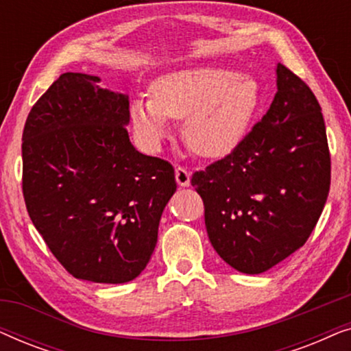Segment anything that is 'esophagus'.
Returning <instances> with one entry per match:
<instances>
[{
  "label": "esophagus",
  "instance_id": "esophagus-1",
  "mask_svg": "<svg viewBox=\"0 0 351 351\" xmlns=\"http://www.w3.org/2000/svg\"><path fill=\"white\" fill-rule=\"evenodd\" d=\"M190 172L185 169V167H176V180L179 186H189L190 185Z\"/></svg>",
  "mask_w": 351,
  "mask_h": 351
}]
</instances>
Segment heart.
I'll list each match as a JSON object with an SVG mask.
<instances>
[{
  "label": "heart",
  "instance_id": "b5f03b06",
  "mask_svg": "<svg viewBox=\"0 0 351 351\" xmlns=\"http://www.w3.org/2000/svg\"><path fill=\"white\" fill-rule=\"evenodd\" d=\"M152 99L136 97L129 121L137 141L155 152L169 136V119L180 121L190 150L223 158L246 138L263 104L256 76L219 65H199L165 73L152 83Z\"/></svg>",
  "mask_w": 351,
  "mask_h": 351
}]
</instances>
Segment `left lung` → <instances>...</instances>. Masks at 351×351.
Segmentation results:
<instances>
[{"label": "left lung", "instance_id": "left-lung-1", "mask_svg": "<svg viewBox=\"0 0 351 351\" xmlns=\"http://www.w3.org/2000/svg\"><path fill=\"white\" fill-rule=\"evenodd\" d=\"M191 185L204 201L215 252L234 270L258 275L304 246L323 213L330 156L311 89L276 64V94L241 145Z\"/></svg>", "mask_w": 351, "mask_h": 351}]
</instances>
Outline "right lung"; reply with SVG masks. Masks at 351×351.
Returning a JSON list of instances; mask_svg holds the SVG:
<instances>
[{
  "label": "right lung",
  "instance_id": "add662e5",
  "mask_svg": "<svg viewBox=\"0 0 351 351\" xmlns=\"http://www.w3.org/2000/svg\"><path fill=\"white\" fill-rule=\"evenodd\" d=\"M99 76L64 73L33 105L22 136L33 225L78 280L132 281L155 251L174 167L129 141V99Z\"/></svg>",
  "mask_w": 351,
  "mask_h": 351
}]
</instances>
